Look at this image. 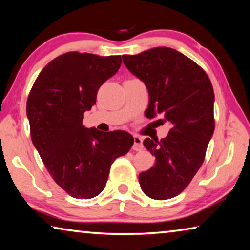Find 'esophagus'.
I'll return each instance as SVG.
<instances>
[{
    "label": "esophagus",
    "mask_w": 250,
    "mask_h": 250,
    "mask_svg": "<svg viewBox=\"0 0 250 250\" xmlns=\"http://www.w3.org/2000/svg\"><path fill=\"white\" fill-rule=\"evenodd\" d=\"M133 146L132 149L134 151H141L143 149V145H142V138L139 137V135H133Z\"/></svg>",
    "instance_id": "obj_1"
}]
</instances>
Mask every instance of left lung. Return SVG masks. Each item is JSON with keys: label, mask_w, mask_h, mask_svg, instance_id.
Here are the masks:
<instances>
[{"label": "left lung", "mask_w": 250, "mask_h": 250, "mask_svg": "<svg viewBox=\"0 0 250 250\" xmlns=\"http://www.w3.org/2000/svg\"><path fill=\"white\" fill-rule=\"evenodd\" d=\"M122 61L149 91L146 118L163 115L160 120L171 124L167 138L143 141L155 164L139 175L146 195L168 200L184 191L204 162L215 129L213 86L202 67L170 47L124 55Z\"/></svg>", "instance_id": "left-lung-1"}]
</instances>
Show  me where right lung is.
Returning a JSON list of instances; mask_svg holds the SVG:
<instances>
[{
  "mask_svg": "<svg viewBox=\"0 0 250 250\" xmlns=\"http://www.w3.org/2000/svg\"><path fill=\"white\" fill-rule=\"evenodd\" d=\"M121 56L69 52L53 59L34 83L26 113L34 146L54 181L80 200L104 191L110 167L128 153L133 137L125 131L104 134L83 125L97 92L121 66Z\"/></svg>",
  "mask_w": 250,
  "mask_h": 250,
  "instance_id": "obj_1",
  "label": "right lung"
}]
</instances>
